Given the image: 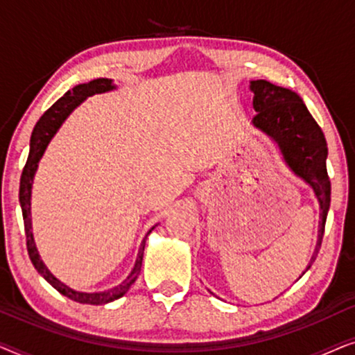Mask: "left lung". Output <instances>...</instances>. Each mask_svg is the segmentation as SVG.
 <instances>
[{
	"label": "left lung",
	"instance_id": "1",
	"mask_svg": "<svg viewBox=\"0 0 355 355\" xmlns=\"http://www.w3.org/2000/svg\"><path fill=\"white\" fill-rule=\"evenodd\" d=\"M254 124L278 142L286 163L291 169L313 187L320 202V230L315 254L310 265L317 259L322 247L324 223L331 200V182L327 171L328 147L323 130L309 113L307 106L295 92L273 85L266 80H252ZM309 265V268H310Z\"/></svg>",
	"mask_w": 355,
	"mask_h": 355
}]
</instances>
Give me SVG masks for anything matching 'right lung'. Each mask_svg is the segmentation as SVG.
<instances>
[{"label":"right lung","mask_w":355,"mask_h":355,"mask_svg":"<svg viewBox=\"0 0 355 355\" xmlns=\"http://www.w3.org/2000/svg\"><path fill=\"white\" fill-rule=\"evenodd\" d=\"M114 89V85L111 84L108 79H96L92 80L89 84H80L74 87V89L66 92L64 96H61L60 100L56 101L55 105L50 106L38 123L33 128L32 137H31V152H28V158L26 166L22 169L21 176V187H19V202H21L22 208V218H24V230H26V241H27V252L28 257H31L33 266L40 273L43 278H45L48 283H50L53 288H55L58 293L66 295L67 299L76 300L79 304H90V305H103L108 304L111 300L119 299L121 295L128 293L130 286L135 283L137 276L140 273V268H142V259H144V249H145V237L142 245H140L137 261H135L134 270L130 271V275L125 278L119 286H116L113 289L105 291V293H95V294H87V293H77V291H72L67 288L66 284H62L60 279H56L53 276L43 261L40 260V255H38L35 242H33L32 236V220H31V192H32V181L33 176H35L38 162H40L43 152H45L46 145L50 144L53 135L56 134V130L60 129L72 110L76 108L77 105H80L87 96H92L95 94H101V92H108Z\"/></svg>","instance_id":"right-lung-1"}]
</instances>
